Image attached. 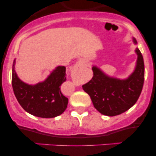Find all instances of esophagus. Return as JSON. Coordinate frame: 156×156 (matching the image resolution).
I'll return each mask as SVG.
<instances>
[{"label":"esophagus","instance_id":"34e87169","mask_svg":"<svg viewBox=\"0 0 156 156\" xmlns=\"http://www.w3.org/2000/svg\"><path fill=\"white\" fill-rule=\"evenodd\" d=\"M85 63H86V61H85V60L83 58L79 59V61L77 62L76 63L75 66H73V68L72 71H73V72H76L77 69H80L81 67H83V66H84Z\"/></svg>","mask_w":156,"mask_h":156}]
</instances>
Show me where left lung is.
Wrapping results in <instances>:
<instances>
[{"label": "left lung", "mask_w": 156, "mask_h": 156, "mask_svg": "<svg viewBox=\"0 0 156 156\" xmlns=\"http://www.w3.org/2000/svg\"><path fill=\"white\" fill-rule=\"evenodd\" d=\"M132 41L134 44H137L134 37ZM135 53L137 58L134 70L126 79L108 76L97 66H92L93 77L82 87L90 95L94 108L102 115H119L137 102L144 84V65L137 48Z\"/></svg>", "instance_id": "obj_1"}]
</instances>
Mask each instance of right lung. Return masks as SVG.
I'll list each match as a JSON object with an SVG mask.
<instances>
[{
    "label": "right lung",
    "mask_w": 156,
    "mask_h": 156,
    "mask_svg": "<svg viewBox=\"0 0 156 156\" xmlns=\"http://www.w3.org/2000/svg\"><path fill=\"white\" fill-rule=\"evenodd\" d=\"M12 65V88L20 105L28 113L41 118H54L61 115L67 108L68 98L60 90L66 80V67L57 66L42 82L29 84L19 79Z\"/></svg>",
    "instance_id": "1"
}]
</instances>
